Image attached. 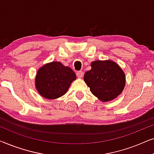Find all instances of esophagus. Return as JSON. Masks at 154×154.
<instances>
[{
	"label": "esophagus",
	"mask_w": 154,
	"mask_h": 154,
	"mask_svg": "<svg viewBox=\"0 0 154 154\" xmlns=\"http://www.w3.org/2000/svg\"><path fill=\"white\" fill-rule=\"evenodd\" d=\"M76 75H77L78 78H80V79H81V78L83 77V71H77V72H76Z\"/></svg>",
	"instance_id": "34e87169"
}]
</instances>
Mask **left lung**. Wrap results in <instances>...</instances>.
<instances>
[{
	"instance_id": "1",
	"label": "left lung",
	"mask_w": 154,
	"mask_h": 154,
	"mask_svg": "<svg viewBox=\"0 0 154 154\" xmlns=\"http://www.w3.org/2000/svg\"><path fill=\"white\" fill-rule=\"evenodd\" d=\"M91 66L84 75V81L94 96L102 102H109L121 93L125 84V73L116 63L95 61Z\"/></svg>"
}]
</instances>
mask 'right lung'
I'll use <instances>...</instances> for the list:
<instances>
[{"label":"right lung","instance_id":"obj_1","mask_svg":"<svg viewBox=\"0 0 154 154\" xmlns=\"http://www.w3.org/2000/svg\"><path fill=\"white\" fill-rule=\"evenodd\" d=\"M75 79L76 75L71 68L59 62H51L38 71L35 87L42 96L52 100L64 95Z\"/></svg>","mask_w":154,"mask_h":154}]
</instances>
